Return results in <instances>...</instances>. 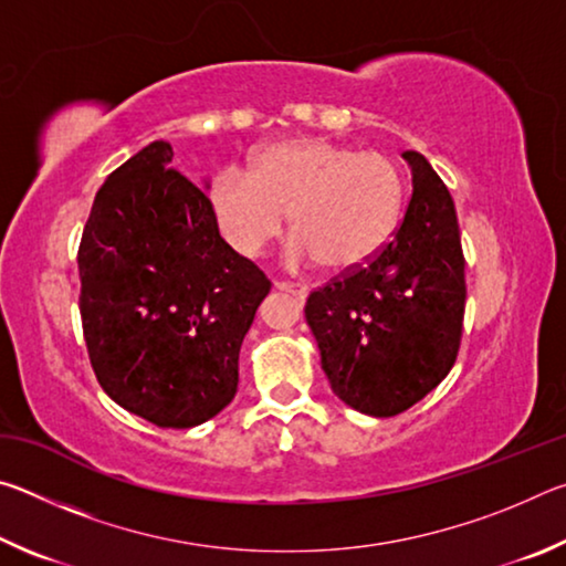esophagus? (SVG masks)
<instances>
[{
    "instance_id": "esophagus-1",
    "label": "esophagus",
    "mask_w": 566,
    "mask_h": 566,
    "mask_svg": "<svg viewBox=\"0 0 566 566\" xmlns=\"http://www.w3.org/2000/svg\"><path fill=\"white\" fill-rule=\"evenodd\" d=\"M274 290H280V292H290V294H294L296 300H300V302H304L306 296H310V286H306V284H300V282H274Z\"/></svg>"
}]
</instances>
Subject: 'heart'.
Segmentation results:
<instances>
[{
    "instance_id": "heart-1",
    "label": "heart",
    "mask_w": 566,
    "mask_h": 566,
    "mask_svg": "<svg viewBox=\"0 0 566 566\" xmlns=\"http://www.w3.org/2000/svg\"><path fill=\"white\" fill-rule=\"evenodd\" d=\"M219 229L237 252L256 256L292 217L294 264L322 262L354 272L395 239L407 179L381 151H359L322 137L274 142L252 157L249 175L222 169L209 185Z\"/></svg>"
}]
</instances>
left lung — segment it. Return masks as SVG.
<instances>
[{"mask_svg": "<svg viewBox=\"0 0 566 566\" xmlns=\"http://www.w3.org/2000/svg\"><path fill=\"white\" fill-rule=\"evenodd\" d=\"M411 199L375 260L306 300L322 369L344 405L395 417L454 367L464 322V254L452 195L419 151H405Z\"/></svg>", "mask_w": 566, "mask_h": 566, "instance_id": "1", "label": "left lung"}]
</instances>
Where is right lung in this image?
Wrapping results in <instances>:
<instances>
[{"mask_svg":"<svg viewBox=\"0 0 566 566\" xmlns=\"http://www.w3.org/2000/svg\"><path fill=\"white\" fill-rule=\"evenodd\" d=\"M151 142L94 197L80 314L102 389L132 415L189 429L237 395L239 349L272 284L222 237L202 187Z\"/></svg>","mask_w":566,"mask_h":566,"instance_id":"obj_1","label":"right lung"}]
</instances>
